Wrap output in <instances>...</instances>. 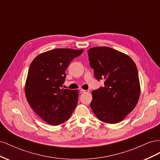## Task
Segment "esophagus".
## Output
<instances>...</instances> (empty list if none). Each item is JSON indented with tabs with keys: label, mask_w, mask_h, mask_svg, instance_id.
<instances>
[{
	"label": "esophagus",
	"mask_w": 160,
	"mask_h": 160,
	"mask_svg": "<svg viewBox=\"0 0 160 160\" xmlns=\"http://www.w3.org/2000/svg\"><path fill=\"white\" fill-rule=\"evenodd\" d=\"M79 91H81V92H82V93H89V90H84V89H79Z\"/></svg>",
	"instance_id": "1"
}]
</instances>
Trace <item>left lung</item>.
I'll return each mask as SVG.
<instances>
[{"label": "left lung", "mask_w": 160, "mask_h": 160, "mask_svg": "<svg viewBox=\"0 0 160 160\" xmlns=\"http://www.w3.org/2000/svg\"><path fill=\"white\" fill-rule=\"evenodd\" d=\"M88 52L95 78L104 81L103 87L92 91L91 108L101 122H122L139 100L140 85L137 67L129 56L112 48L97 47Z\"/></svg>", "instance_id": "obj_1"}]
</instances>
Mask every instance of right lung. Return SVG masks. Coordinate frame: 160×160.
I'll use <instances>...</instances> for the list:
<instances>
[{"mask_svg": "<svg viewBox=\"0 0 160 160\" xmlns=\"http://www.w3.org/2000/svg\"><path fill=\"white\" fill-rule=\"evenodd\" d=\"M83 50L55 49L36 57L28 69L25 95L39 117L52 125L68 120L78 102V91L62 89L65 71Z\"/></svg>", "mask_w": 160, "mask_h": 160, "instance_id": "1", "label": "right lung"}]
</instances>
